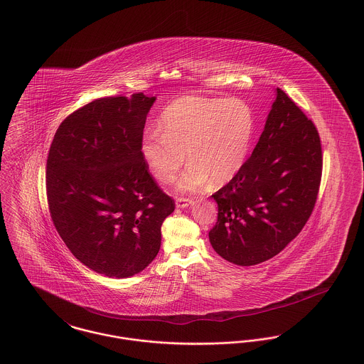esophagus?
Here are the masks:
<instances>
[{"instance_id":"obj_1","label":"esophagus","mask_w":364,"mask_h":364,"mask_svg":"<svg viewBox=\"0 0 364 364\" xmlns=\"http://www.w3.org/2000/svg\"><path fill=\"white\" fill-rule=\"evenodd\" d=\"M193 204L191 198H183V197H178L176 198V207L178 208H186Z\"/></svg>"}]
</instances>
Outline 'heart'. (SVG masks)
<instances>
[{"label":"heart","mask_w":364,"mask_h":364,"mask_svg":"<svg viewBox=\"0 0 364 364\" xmlns=\"http://www.w3.org/2000/svg\"><path fill=\"white\" fill-rule=\"evenodd\" d=\"M255 132V112L242 100L181 97L161 114L160 129L144 133L141 156L154 178L166 183L188 154L191 163L176 181L179 191H198L210 181L223 186L244 168Z\"/></svg>","instance_id":"b5f03b06"}]
</instances>
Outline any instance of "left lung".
Wrapping results in <instances>:
<instances>
[{
    "label": "left lung",
    "instance_id": "8db88e82",
    "mask_svg": "<svg viewBox=\"0 0 364 364\" xmlns=\"http://www.w3.org/2000/svg\"><path fill=\"white\" fill-rule=\"evenodd\" d=\"M322 178V146L315 124L281 89L264 130L234 179L212 194L218 222L215 252L237 266L278 255L306 226Z\"/></svg>",
    "mask_w": 364,
    "mask_h": 364
}]
</instances>
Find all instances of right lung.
Returning a JSON list of instances; mask_svg holds the SVG:
<instances>
[{
    "mask_svg": "<svg viewBox=\"0 0 364 364\" xmlns=\"http://www.w3.org/2000/svg\"><path fill=\"white\" fill-rule=\"evenodd\" d=\"M156 97H104L79 108L58 129L46 163L53 225L86 267L129 278L159 253L173 198L160 191L141 156L146 115Z\"/></svg>",
    "mask_w": 364,
    "mask_h": 364,
    "instance_id": "add662e5",
    "label": "right lung"
}]
</instances>
